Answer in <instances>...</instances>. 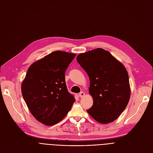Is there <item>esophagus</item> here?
<instances>
[{"instance_id": "esophagus-1", "label": "esophagus", "mask_w": 153, "mask_h": 153, "mask_svg": "<svg viewBox=\"0 0 153 153\" xmlns=\"http://www.w3.org/2000/svg\"><path fill=\"white\" fill-rule=\"evenodd\" d=\"M84 95H85V93H84V92H80V93L79 94V97H84Z\"/></svg>"}]
</instances>
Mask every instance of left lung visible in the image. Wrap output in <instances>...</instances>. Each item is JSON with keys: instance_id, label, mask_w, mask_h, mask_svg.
I'll list each match as a JSON object with an SVG mask.
<instances>
[{"instance_id": "obj_1", "label": "left lung", "mask_w": 153, "mask_h": 153, "mask_svg": "<svg viewBox=\"0 0 153 153\" xmlns=\"http://www.w3.org/2000/svg\"><path fill=\"white\" fill-rule=\"evenodd\" d=\"M77 61L89 76L93 105L87 111L99 123L114 122L126 107L130 97L126 68L108 51L93 50L77 56Z\"/></svg>"}]
</instances>
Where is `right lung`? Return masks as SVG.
Instances as JSON below:
<instances>
[{
  "label": "right lung",
  "mask_w": 153,
  "mask_h": 153,
  "mask_svg": "<svg viewBox=\"0 0 153 153\" xmlns=\"http://www.w3.org/2000/svg\"><path fill=\"white\" fill-rule=\"evenodd\" d=\"M76 54L54 51L33 63L22 84V94L31 114L46 125L59 122L76 101L67 89L65 72Z\"/></svg>",
  "instance_id": "add662e5"
}]
</instances>
